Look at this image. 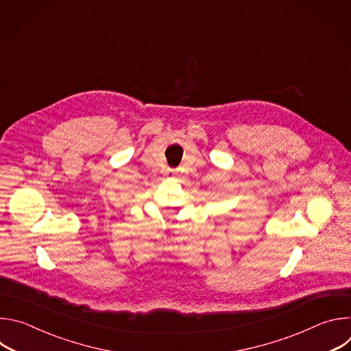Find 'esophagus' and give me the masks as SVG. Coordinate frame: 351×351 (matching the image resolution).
Masks as SVG:
<instances>
[{
    "label": "esophagus",
    "instance_id": "obj_1",
    "mask_svg": "<svg viewBox=\"0 0 351 351\" xmlns=\"http://www.w3.org/2000/svg\"><path fill=\"white\" fill-rule=\"evenodd\" d=\"M165 175H167L168 178H175V172H173V169H167V171H165Z\"/></svg>",
    "mask_w": 351,
    "mask_h": 351
}]
</instances>
